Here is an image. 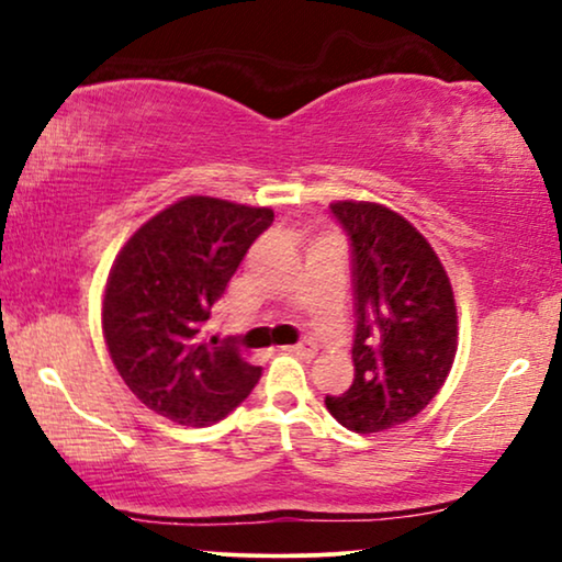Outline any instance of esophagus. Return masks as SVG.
Returning <instances> with one entry per match:
<instances>
[{"instance_id": "obj_1", "label": "esophagus", "mask_w": 562, "mask_h": 562, "mask_svg": "<svg viewBox=\"0 0 562 562\" xmlns=\"http://www.w3.org/2000/svg\"><path fill=\"white\" fill-rule=\"evenodd\" d=\"M291 356H299V358H314L317 356V345H314L312 340H304V342H299V345H291V348H286Z\"/></svg>"}]
</instances>
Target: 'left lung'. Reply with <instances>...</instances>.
Wrapping results in <instances>:
<instances>
[{"label":"left lung","instance_id":"left-lung-1","mask_svg":"<svg viewBox=\"0 0 562 562\" xmlns=\"http://www.w3.org/2000/svg\"><path fill=\"white\" fill-rule=\"evenodd\" d=\"M350 237L356 291V379L327 396L352 432H383L425 409L458 352V310L448 271L427 237L375 202L329 204Z\"/></svg>","mask_w":562,"mask_h":562}]
</instances>
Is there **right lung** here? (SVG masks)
Instances as JSON below:
<instances>
[{
	"label": "right lung",
	"instance_id": "1",
	"mask_svg": "<svg viewBox=\"0 0 562 562\" xmlns=\"http://www.w3.org/2000/svg\"><path fill=\"white\" fill-rule=\"evenodd\" d=\"M273 210L183 196L150 217L114 258L102 302L106 350L150 412L210 427L245 402L260 368L199 333Z\"/></svg>",
	"mask_w": 562,
	"mask_h": 562
}]
</instances>
